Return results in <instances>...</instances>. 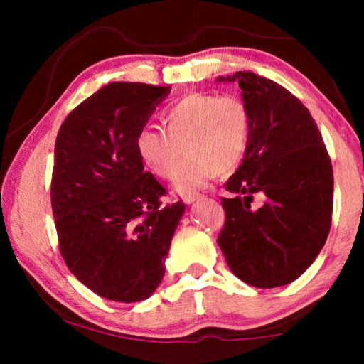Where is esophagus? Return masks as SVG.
<instances>
[{
    "label": "esophagus",
    "mask_w": 364,
    "mask_h": 364,
    "mask_svg": "<svg viewBox=\"0 0 364 364\" xmlns=\"http://www.w3.org/2000/svg\"><path fill=\"white\" fill-rule=\"evenodd\" d=\"M199 199H202L200 194H188V196H184V202H186V204H193V202L199 200Z\"/></svg>",
    "instance_id": "34e87169"
}]
</instances>
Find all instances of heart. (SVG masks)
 Returning <instances> with one entry per match:
<instances>
[{
    "instance_id": "b5f03b06",
    "label": "heart",
    "mask_w": 364,
    "mask_h": 364,
    "mask_svg": "<svg viewBox=\"0 0 364 364\" xmlns=\"http://www.w3.org/2000/svg\"><path fill=\"white\" fill-rule=\"evenodd\" d=\"M164 130L143 127L134 144L154 175L170 180L181 149L175 189L191 194L212 175H228L239 167L250 143V110L241 96L193 93L162 112Z\"/></svg>"
}]
</instances>
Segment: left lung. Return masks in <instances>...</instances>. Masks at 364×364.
Listing matches in <instances>:
<instances>
[{
	"mask_svg": "<svg viewBox=\"0 0 364 364\" xmlns=\"http://www.w3.org/2000/svg\"><path fill=\"white\" fill-rule=\"evenodd\" d=\"M250 110V143L241 167L225 183V226L217 242L245 284L286 286L304 274L328 239L334 176L310 110L291 91L254 72H236ZM262 199L251 205L255 196Z\"/></svg>",
	"mask_w": 364,
	"mask_h": 364,
	"instance_id": "left-lung-1",
	"label": "left lung"
}]
</instances>
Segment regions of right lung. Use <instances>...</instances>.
Wrapping results in <instances>:
<instances>
[{"instance_id": "add662e5", "label": "right lung", "mask_w": 364, "mask_h": 364, "mask_svg": "<svg viewBox=\"0 0 364 364\" xmlns=\"http://www.w3.org/2000/svg\"><path fill=\"white\" fill-rule=\"evenodd\" d=\"M170 86L114 82L72 110L54 146L51 205L59 250L75 278L102 299L141 301L164 278L183 200L144 171L138 132Z\"/></svg>"}]
</instances>
